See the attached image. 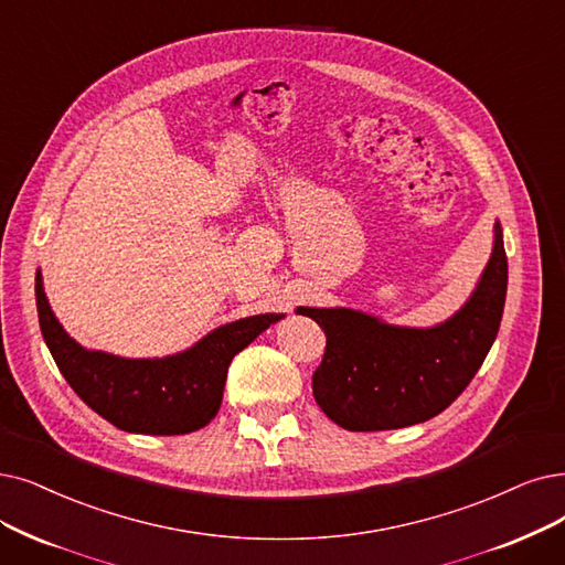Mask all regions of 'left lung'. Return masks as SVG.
<instances>
[{
    "instance_id": "left-lung-1",
    "label": "left lung",
    "mask_w": 565,
    "mask_h": 565,
    "mask_svg": "<svg viewBox=\"0 0 565 565\" xmlns=\"http://www.w3.org/2000/svg\"><path fill=\"white\" fill-rule=\"evenodd\" d=\"M508 291L501 224L470 299L443 324L392 327L350 308H299L324 329L312 394L348 431H387L440 415L476 377L499 333Z\"/></svg>"
}]
</instances>
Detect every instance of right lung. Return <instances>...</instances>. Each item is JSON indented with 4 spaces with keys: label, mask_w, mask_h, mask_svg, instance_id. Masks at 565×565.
<instances>
[{
    "label": "right lung",
    "mask_w": 565,
    "mask_h": 565,
    "mask_svg": "<svg viewBox=\"0 0 565 565\" xmlns=\"http://www.w3.org/2000/svg\"><path fill=\"white\" fill-rule=\"evenodd\" d=\"M39 327L72 390L113 426L129 434L180 436L220 411L232 359L285 315H253L224 324L196 345L164 359H125L85 350L57 322L36 270Z\"/></svg>",
    "instance_id": "right-lung-1"
}]
</instances>
